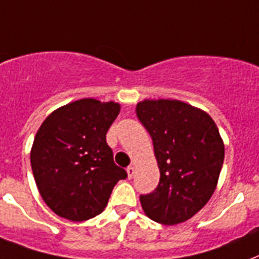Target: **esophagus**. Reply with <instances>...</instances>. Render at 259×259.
<instances>
[{"label": "esophagus", "instance_id": "esophagus-1", "mask_svg": "<svg viewBox=\"0 0 259 259\" xmlns=\"http://www.w3.org/2000/svg\"><path fill=\"white\" fill-rule=\"evenodd\" d=\"M127 174H128V178L134 177V174H135V167H134V166H128Z\"/></svg>", "mask_w": 259, "mask_h": 259}]
</instances>
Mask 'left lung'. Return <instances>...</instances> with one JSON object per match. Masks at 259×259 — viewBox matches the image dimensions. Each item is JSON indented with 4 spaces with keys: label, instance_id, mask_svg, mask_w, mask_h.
Segmentation results:
<instances>
[{
    "label": "left lung",
    "instance_id": "left-lung-1",
    "mask_svg": "<svg viewBox=\"0 0 259 259\" xmlns=\"http://www.w3.org/2000/svg\"><path fill=\"white\" fill-rule=\"evenodd\" d=\"M136 116L154 144L161 178L140 196L144 213L174 226L190 219L211 198L224 161V143L206 112L178 100H144Z\"/></svg>",
    "mask_w": 259,
    "mask_h": 259
}]
</instances>
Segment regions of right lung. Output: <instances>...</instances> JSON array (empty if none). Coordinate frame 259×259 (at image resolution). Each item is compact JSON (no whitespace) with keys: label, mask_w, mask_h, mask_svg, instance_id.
Returning a JSON list of instances; mask_svg holds the SVG:
<instances>
[{"label":"right lung","mask_w":259,"mask_h":259,"mask_svg":"<svg viewBox=\"0 0 259 259\" xmlns=\"http://www.w3.org/2000/svg\"><path fill=\"white\" fill-rule=\"evenodd\" d=\"M120 104L82 98L58 108L36 132L31 166L50 209L71 222L100 215L127 171L113 162L107 132Z\"/></svg>","instance_id":"right-lung-1"}]
</instances>
